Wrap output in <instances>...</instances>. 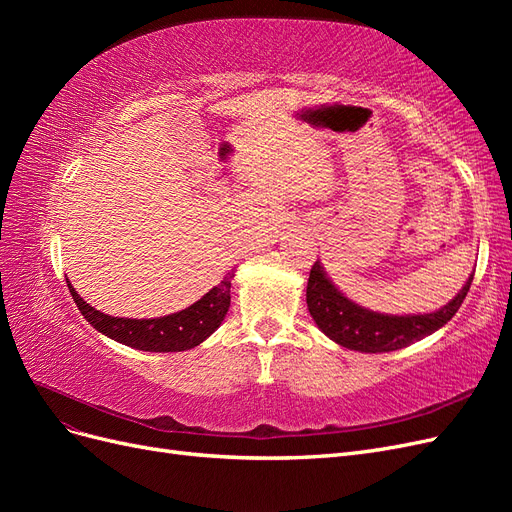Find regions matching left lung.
I'll return each instance as SVG.
<instances>
[{
    "label": "left lung",
    "instance_id": "1",
    "mask_svg": "<svg viewBox=\"0 0 512 512\" xmlns=\"http://www.w3.org/2000/svg\"><path fill=\"white\" fill-rule=\"evenodd\" d=\"M472 275L457 297L433 314L384 316L348 301L339 292L320 262H314L307 280V309L318 329L339 346L359 352H391L431 335L451 320L470 290Z\"/></svg>",
    "mask_w": 512,
    "mask_h": 512
}]
</instances>
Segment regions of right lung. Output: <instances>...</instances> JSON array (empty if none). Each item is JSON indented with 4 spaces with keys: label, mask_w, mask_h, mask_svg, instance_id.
Masks as SVG:
<instances>
[{
    "label": "right lung",
    "mask_w": 512,
    "mask_h": 512,
    "mask_svg": "<svg viewBox=\"0 0 512 512\" xmlns=\"http://www.w3.org/2000/svg\"><path fill=\"white\" fill-rule=\"evenodd\" d=\"M230 280L232 273H228L218 286L211 288L194 305L181 309L177 314L151 320L106 316L85 303L70 284L68 288L81 314L102 335L123 346L145 352H181L205 342L220 327L230 307Z\"/></svg>",
    "instance_id": "add662e5"
}]
</instances>
